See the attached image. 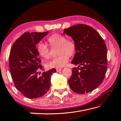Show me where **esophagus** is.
Masks as SVG:
<instances>
[{
  "label": "esophagus",
  "mask_w": 121,
  "mask_h": 121,
  "mask_svg": "<svg viewBox=\"0 0 121 121\" xmlns=\"http://www.w3.org/2000/svg\"><path fill=\"white\" fill-rule=\"evenodd\" d=\"M56 70V71H57V72H58V71H60L61 70V69L60 68H57Z\"/></svg>",
  "instance_id": "34e87169"
}]
</instances>
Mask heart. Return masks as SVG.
I'll use <instances>...</instances> for the list:
<instances>
[{
    "mask_svg": "<svg viewBox=\"0 0 121 121\" xmlns=\"http://www.w3.org/2000/svg\"><path fill=\"white\" fill-rule=\"evenodd\" d=\"M48 41L52 46H58L57 57L53 58L46 64L48 68L62 67L66 65L69 56L74 55L76 50V44L73 40H67L65 36L55 33L48 37ZM37 51L39 55L48 60L50 57V49L46 44L40 42L37 45Z\"/></svg>",
    "mask_w": 121,
    "mask_h": 121,
    "instance_id": "obj_1",
    "label": "heart"
}]
</instances>
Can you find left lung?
Instances as JSON below:
<instances>
[{"instance_id": "8db88e82", "label": "left lung", "mask_w": 121, "mask_h": 121, "mask_svg": "<svg viewBox=\"0 0 121 121\" xmlns=\"http://www.w3.org/2000/svg\"><path fill=\"white\" fill-rule=\"evenodd\" d=\"M76 44V52L68 82L73 92L84 94L92 91L102 83L107 70V49L103 39L89 26L79 24L64 29Z\"/></svg>"}]
</instances>
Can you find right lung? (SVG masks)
Wrapping results in <instances>:
<instances>
[{"label":"right lung","mask_w":121,"mask_h":121,"mask_svg":"<svg viewBox=\"0 0 121 121\" xmlns=\"http://www.w3.org/2000/svg\"><path fill=\"white\" fill-rule=\"evenodd\" d=\"M48 33L26 32L15 41L9 55V68L14 86L24 97L40 98L48 91L51 75L56 70L53 68L40 75L42 69L36 44Z\"/></svg>","instance_id":"1"}]
</instances>
